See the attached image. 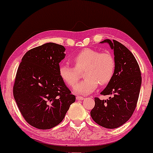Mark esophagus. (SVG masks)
<instances>
[{"label":"esophagus","instance_id":"esophagus-1","mask_svg":"<svg viewBox=\"0 0 153 153\" xmlns=\"http://www.w3.org/2000/svg\"><path fill=\"white\" fill-rule=\"evenodd\" d=\"M85 98L82 97V96H76V99L78 100V101H82V100H84Z\"/></svg>","mask_w":153,"mask_h":153}]
</instances>
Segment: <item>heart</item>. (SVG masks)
I'll list each match as a JSON object with an SVG mask.
<instances>
[{
    "mask_svg": "<svg viewBox=\"0 0 153 153\" xmlns=\"http://www.w3.org/2000/svg\"><path fill=\"white\" fill-rule=\"evenodd\" d=\"M74 67L61 65L59 73L61 78L69 86L73 87L80 78L83 71V80L73 88L75 94L86 95L93 93L99 85L111 82L116 71V61L109 52L85 49L77 53L72 59Z\"/></svg>",
    "mask_w": 153,
    "mask_h": 153,
    "instance_id": "1",
    "label": "heart"
}]
</instances>
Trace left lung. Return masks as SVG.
I'll return each mask as SVG.
<instances>
[{
    "label": "left lung",
    "instance_id": "obj_1",
    "mask_svg": "<svg viewBox=\"0 0 153 153\" xmlns=\"http://www.w3.org/2000/svg\"><path fill=\"white\" fill-rule=\"evenodd\" d=\"M114 50L116 71L113 78L101 94L113 95L106 100L95 98L91 116L96 123L107 129H115L130 119L137 103L142 83L141 72L134 56L119 42L105 39Z\"/></svg>",
    "mask_w": 153,
    "mask_h": 153
}]
</instances>
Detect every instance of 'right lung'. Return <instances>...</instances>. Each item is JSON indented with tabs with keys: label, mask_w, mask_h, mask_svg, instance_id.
<instances>
[{
	"label": "right lung",
	"mask_w": 153,
	"mask_h": 153,
	"mask_svg": "<svg viewBox=\"0 0 153 153\" xmlns=\"http://www.w3.org/2000/svg\"><path fill=\"white\" fill-rule=\"evenodd\" d=\"M65 51L52 42L36 47L24 54L17 70L14 99L24 119L37 129L59 124L75 101L59 73Z\"/></svg>",
	"instance_id": "1"
}]
</instances>
